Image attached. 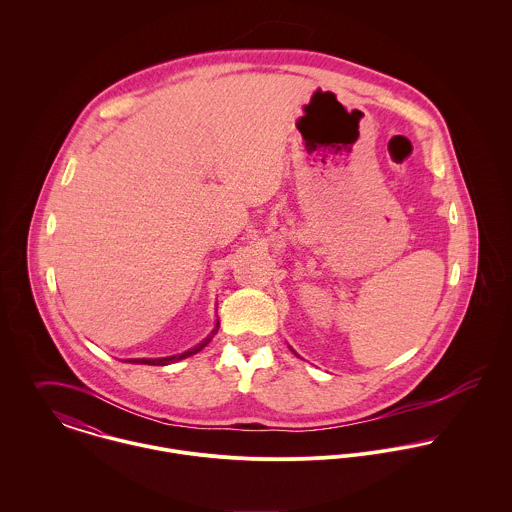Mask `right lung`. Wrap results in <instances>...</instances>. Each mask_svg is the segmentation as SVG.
<instances>
[{
    "label": "right lung",
    "mask_w": 512,
    "mask_h": 512,
    "mask_svg": "<svg viewBox=\"0 0 512 512\" xmlns=\"http://www.w3.org/2000/svg\"><path fill=\"white\" fill-rule=\"evenodd\" d=\"M217 331H219V323L215 325V329L211 331V335L205 339V341H201L197 347H193V349H189V351H185V353H181V355H173V357H163V359H128V363H134V365H151V366H165L171 365V363H177V361H181V359H187V357H191V355H195V353H199L203 347H207L209 343H211V339L217 335Z\"/></svg>",
    "instance_id": "obj_1"
}]
</instances>
